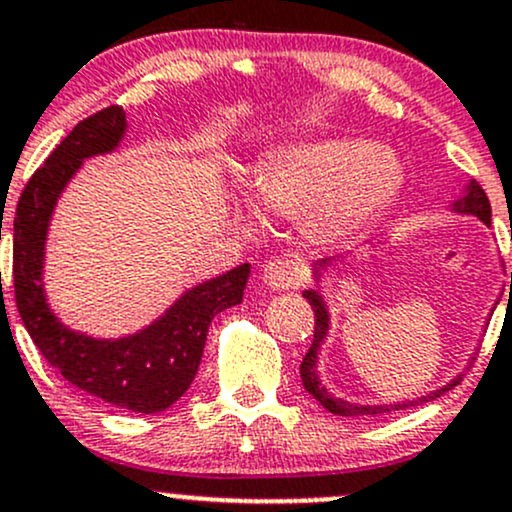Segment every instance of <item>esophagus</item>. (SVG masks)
<instances>
[{"instance_id": "34e87169", "label": "esophagus", "mask_w": 512, "mask_h": 512, "mask_svg": "<svg viewBox=\"0 0 512 512\" xmlns=\"http://www.w3.org/2000/svg\"><path fill=\"white\" fill-rule=\"evenodd\" d=\"M262 279H265L267 286H272V289L277 291L296 289V286L306 282V265L289 255L274 257V260H269L265 269H262Z\"/></svg>"}]
</instances>
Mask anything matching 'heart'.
I'll list each match as a JSON object with an SVG mask.
<instances>
[{
  "instance_id": "obj_1",
  "label": "heart",
  "mask_w": 512,
  "mask_h": 512,
  "mask_svg": "<svg viewBox=\"0 0 512 512\" xmlns=\"http://www.w3.org/2000/svg\"><path fill=\"white\" fill-rule=\"evenodd\" d=\"M406 182L391 148L359 138H320L282 148L257 179V201L272 216L303 221L316 243L362 233L398 201ZM255 218V209L247 204Z\"/></svg>"
}]
</instances>
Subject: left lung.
<instances>
[{"instance_id": "8db88e82", "label": "left lung", "mask_w": 512, "mask_h": 512, "mask_svg": "<svg viewBox=\"0 0 512 512\" xmlns=\"http://www.w3.org/2000/svg\"><path fill=\"white\" fill-rule=\"evenodd\" d=\"M454 211L457 213H471V216L481 218V221L491 223V204H488V196L484 189H481L479 182H471L469 187H466V194L462 196L459 201H454ZM328 265V262H320V267ZM318 274V272H316ZM510 284H512V277H510ZM303 299H308L313 308V316H316V328H313V345L308 347L306 357H303L301 362V381H303V389L311 393L313 398L320 403V406L325 408V411L335 413V415H345V418H355V415H381V413H389V411H401V408H408V406H418V403H425V401H432L435 396H440L442 391H449L452 386H457L459 379H454L452 384H447L445 389L435 391V393H428V396L418 398V401H408V403H393V406H355V403L350 401H342V398H333L328 391H325V386H320V379L316 374V359H318V347L320 342L325 340V333H328V311H325V303L323 299L318 296V291H303Z\"/></svg>"}]
</instances>
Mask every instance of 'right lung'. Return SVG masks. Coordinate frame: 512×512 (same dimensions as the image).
Returning <instances> with one entry per match:
<instances>
[{"instance_id":"obj_1","label":"right lung","mask_w":512,"mask_h":512,"mask_svg":"<svg viewBox=\"0 0 512 512\" xmlns=\"http://www.w3.org/2000/svg\"><path fill=\"white\" fill-rule=\"evenodd\" d=\"M126 133L121 106L77 123L19 196L14 216V296L33 345L77 389L133 413H160L192 386L216 313L238 306L250 277L240 265L194 286L153 325L121 340H97L65 328L43 294V247L55 201L84 157L111 153ZM2 238V235H0Z\"/></svg>"}]
</instances>
